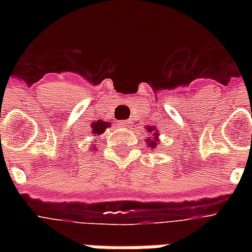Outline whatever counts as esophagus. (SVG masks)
<instances>
[{
	"label": "esophagus",
	"mask_w": 252,
	"mask_h": 252,
	"mask_svg": "<svg viewBox=\"0 0 252 252\" xmlns=\"http://www.w3.org/2000/svg\"><path fill=\"white\" fill-rule=\"evenodd\" d=\"M119 126L126 128V126H131V123H129L128 120H123V121H119Z\"/></svg>",
	"instance_id": "esophagus-1"
}]
</instances>
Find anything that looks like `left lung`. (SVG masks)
<instances>
[{"instance_id":"left-lung-1","label":"left lung","mask_w":252,"mask_h":252,"mask_svg":"<svg viewBox=\"0 0 252 252\" xmlns=\"http://www.w3.org/2000/svg\"><path fill=\"white\" fill-rule=\"evenodd\" d=\"M146 129H147V132H153V131H155V126H147V128H146ZM157 142H158V133H157V132H154V139L153 140H147V143H148V146H150V147L153 148V147H155V146H157Z\"/></svg>"}]
</instances>
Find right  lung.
Wrapping results in <instances>:
<instances>
[{
  "label": "right lung",
  "instance_id": "right-lung-1",
  "mask_svg": "<svg viewBox=\"0 0 252 252\" xmlns=\"http://www.w3.org/2000/svg\"><path fill=\"white\" fill-rule=\"evenodd\" d=\"M110 123H108V121H94L93 124H92V128H93V135L94 136H98V135H101V133H104L105 129L109 126ZM92 150V148H90Z\"/></svg>",
  "mask_w": 252,
  "mask_h": 252
}]
</instances>
